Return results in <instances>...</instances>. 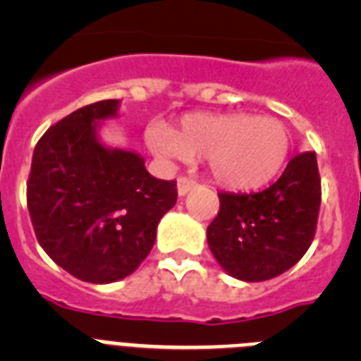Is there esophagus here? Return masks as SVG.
<instances>
[{"mask_svg": "<svg viewBox=\"0 0 361 361\" xmlns=\"http://www.w3.org/2000/svg\"><path fill=\"white\" fill-rule=\"evenodd\" d=\"M193 188H195V183H193V180H190V178H186V177L177 178V191L180 197H184L186 193H190Z\"/></svg>", "mask_w": 361, "mask_h": 361, "instance_id": "34e87169", "label": "esophagus"}]
</instances>
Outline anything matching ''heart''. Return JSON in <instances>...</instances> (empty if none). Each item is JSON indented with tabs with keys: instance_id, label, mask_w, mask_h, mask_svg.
Returning a JSON list of instances; mask_svg holds the SVG:
<instances>
[{
	"instance_id": "heart-1",
	"label": "heart",
	"mask_w": 361,
	"mask_h": 361,
	"mask_svg": "<svg viewBox=\"0 0 361 361\" xmlns=\"http://www.w3.org/2000/svg\"><path fill=\"white\" fill-rule=\"evenodd\" d=\"M146 141L168 161L204 157L216 183L242 191L273 180L291 152V133L282 121L250 114H193L175 132L152 126Z\"/></svg>"
}]
</instances>
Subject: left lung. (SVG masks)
<instances>
[{
	"label": "left lung",
	"mask_w": 361,
	"mask_h": 361,
	"mask_svg": "<svg viewBox=\"0 0 361 361\" xmlns=\"http://www.w3.org/2000/svg\"><path fill=\"white\" fill-rule=\"evenodd\" d=\"M220 212L208 226L219 266L242 282H264L291 269L309 250L322 191L317 153L289 161L275 184L258 193H219Z\"/></svg>",
	"instance_id": "left-lung-1"
}]
</instances>
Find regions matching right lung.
Segmentation results:
<instances>
[{
	"instance_id": "add662e5",
	"label": "right lung",
	"mask_w": 361,
	"mask_h": 361,
	"mask_svg": "<svg viewBox=\"0 0 361 361\" xmlns=\"http://www.w3.org/2000/svg\"><path fill=\"white\" fill-rule=\"evenodd\" d=\"M119 99H106L72 111L32 155L27 204L37 242L82 282L132 275L177 202L175 180L152 177L142 155L101 141L103 123L119 116Z\"/></svg>"
}]
</instances>
